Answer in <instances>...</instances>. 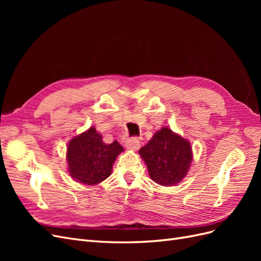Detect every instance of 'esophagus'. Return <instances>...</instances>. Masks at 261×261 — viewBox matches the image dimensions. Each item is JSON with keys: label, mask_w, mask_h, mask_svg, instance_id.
<instances>
[{"label": "esophagus", "mask_w": 261, "mask_h": 261, "mask_svg": "<svg viewBox=\"0 0 261 261\" xmlns=\"http://www.w3.org/2000/svg\"><path fill=\"white\" fill-rule=\"evenodd\" d=\"M125 146L129 150H137L140 147V141L138 138L133 137V138H129L128 140H126Z\"/></svg>", "instance_id": "esophagus-1"}]
</instances>
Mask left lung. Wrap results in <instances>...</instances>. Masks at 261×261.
Returning a JSON list of instances; mask_svg holds the SVG:
<instances>
[{
	"label": "left lung",
	"instance_id": "1",
	"mask_svg": "<svg viewBox=\"0 0 261 261\" xmlns=\"http://www.w3.org/2000/svg\"><path fill=\"white\" fill-rule=\"evenodd\" d=\"M150 177L156 184L173 186L183 179L193 160L189 141L169 127L158 130L149 143L140 148Z\"/></svg>",
	"mask_w": 261,
	"mask_h": 261
}]
</instances>
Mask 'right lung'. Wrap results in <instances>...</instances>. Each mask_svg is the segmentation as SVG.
<instances>
[{
  "mask_svg": "<svg viewBox=\"0 0 261 261\" xmlns=\"http://www.w3.org/2000/svg\"><path fill=\"white\" fill-rule=\"evenodd\" d=\"M123 147L114 140L106 144L94 127L74 137L67 147L68 172L75 180L97 185L111 175L112 165Z\"/></svg>",
  "mask_w": 261,
  "mask_h": 261,
  "instance_id": "1",
  "label": "right lung"
}]
</instances>
